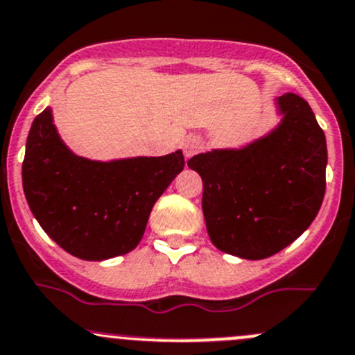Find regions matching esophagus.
I'll return each instance as SVG.
<instances>
[{"mask_svg":"<svg viewBox=\"0 0 355 355\" xmlns=\"http://www.w3.org/2000/svg\"><path fill=\"white\" fill-rule=\"evenodd\" d=\"M202 146L204 144H202V141H200V137H196V136L187 137V139L184 141V144H182V148H184V155L187 156V158L197 155V153L202 149Z\"/></svg>","mask_w":355,"mask_h":355,"instance_id":"obj_1","label":"esophagus"}]
</instances>
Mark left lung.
<instances>
[{
  "instance_id": "left-lung-1",
  "label": "left lung",
  "mask_w": 355,
  "mask_h": 355,
  "mask_svg": "<svg viewBox=\"0 0 355 355\" xmlns=\"http://www.w3.org/2000/svg\"><path fill=\"white\" fill-rule=\"evenodd\" d=\"M281 122L238 149L189 159L202 178V211L212 245L246 260L275 255L308 230L325 196L327 139L296 93L275 98Z\"/></svg>"
}]
</instances>
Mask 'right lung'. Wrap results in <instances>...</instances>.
<instances>
[{
    "instance_id": "obj_1",
    "label": "right lung",
    "mask_w": 355,
    "mask_h": 355,
    "mask_svg": "<svg viewBox=\"0 0 355 355\" xmlns=\"http://www.w3.org/2000/svg\"><path fill=\"white\" fill-rule=\"evenodd\" d=\"M184 166L180 149L112 162L74 155L47 107L30 128L21 180L33 218L52 240L100 262L136 248L153 206Z\"/></svg>"
}]
</instances>
